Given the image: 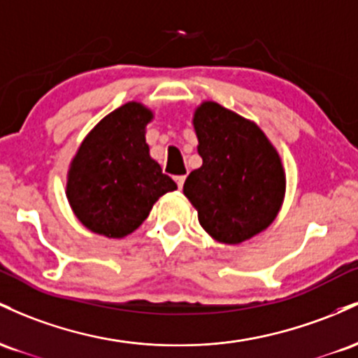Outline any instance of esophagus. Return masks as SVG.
Returning a JSON list of instances; mask_svg holds the SVG:
<instances>
[{"label":"esophagus","mask_w":358,"mask_h":358,"mask_svg":"<svg viewBox=\"0 0 358 358\" xmlns=\"http://www.w3.org/2000/svg\"><path fill=\"white\" fill-rule=\"evenodd\" d=\"M184 180H186V176H178V178H176V182H178V187H179V189H182Z\"/></svg>","instance_id":"1"}]
</instances>
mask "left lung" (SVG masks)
I'll return each instance as SVG.
<instances>
[{"label": "left lung", "instance_id": "8db88e82", "mask_svg": "<svg viewBox=\"0 0 358 358\" xmlns=\"http://www.w3.org/2000/svg\"><path fill=\"white\" fill-rule=\"evenodd\" d=\"M203 166L184 182V196L215 240L242 243L275 220L286 192L279 154L250 120L215 101L192 118Z\"/></svg>", "mask_w": 358, "mask_h": 358}]
</instances>
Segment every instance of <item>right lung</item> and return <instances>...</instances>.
I'll use <instances>...</instances> for the list:
<instances>
[{"mask_svg":"<svg viewBox=\"0 0 358 358\" xmlns=\"http://www.w3.org/2000/svg\"><path fill=\"white\" fill-rule=\"evenodd\" d=\"M152 118L143 104H123L92 128L72 159L66 194L91 231L108 238L127 236L160 196L178 189L150 157L145 127Z\"/></svg>","mask_w":358,"mask_h":358,"instance_id":"1","label":"right lung"}]
</instances>
